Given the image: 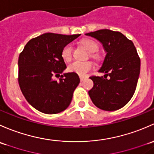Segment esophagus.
<instances>
[{
  "instance_id": "34e87169",
  "label": "esophagus",
  "mask_w": 154,
  "mask_h": 154,
  "mask_svg": "<svg viewBox=\"0 0 154 154\" xmlns=\"http://www.w3.org/2000/svg\"><path fill=\"white\" fill-rule=\"evenodd\" d=\"M85 77H84V76H80V80H81V82H83L84 80H85Z\"/></svg>"
}]
</instances>
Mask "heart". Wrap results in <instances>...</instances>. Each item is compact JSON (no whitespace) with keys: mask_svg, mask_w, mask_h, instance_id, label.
Wrapping results in <instances>:
<instances>
[{"mask_svg":"<svg viewBox=\"0 0 154 154\" xmlns=\"http://www.w3.org/2000/svg\"><path fill=\"white\" fill-rule=\"evenodd\" d=\"M82 44L85 46V48L90 52V53H94L99 50V45L94 41L90 39H85L82 42ZM61 56L65 61H69L72 59V44H66L65 47L62 49L61 51ZM92 57L96 58V55L92 54ZM93 65L90 61H75L68 65V70L69 72H75L81 76H84L88 72L92 70Z\"/></svg>","mask_w":154,"mask_h":154,"instance_id":"b5f03b06","label":"heart"}]
</instances>
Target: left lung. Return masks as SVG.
Segmentation results:
<instances>
[{"label":"left lung","mask_w":154,"mask_h":154,"mask_svg":"<svg viewBox=\"0 0 154 154\" xmlns=\"http://www.w3.org/2000/svg\"><path fill=\"white\" fill-rule=\"evenodd\" d=\"M85 35L100 42L107 53L99 70L105 75L104 78L90 77L93 88L88 92L89 96L99 109L107 111L119 110L131 100L137 85L140 58L135 46L119 32L104 29Z\"/></svg>","instance_id":"left-lung-1"}]
</instances>
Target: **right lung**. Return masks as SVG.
I'll use <instances>...</instances> for the list:
<instances>
[{"label":"right lung","instance_id":"right-lung-1","mask_svg":"<svg viewBox=\"0 0 154 154\" xmlns=\"http://www.w3.org/2000/svg\"><path fill=\"white\" fill-rule=\"evenodd\" d=\"M80 34L65 35L44 33L31 39L18 58V83L26 101L38 111L55 114L64 111L80 82L78 74L67 72L59 76L66 66L62 49Z\"/></svg>","mask_w":154,"mask_h":154}]
</instances>
